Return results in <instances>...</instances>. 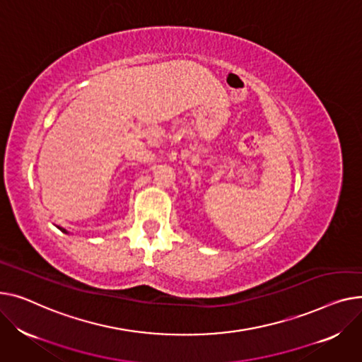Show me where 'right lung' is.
Wrapping results in <instances>:
<instances>
[{
	"label": "right lung",
	"instance_id": "obj_1",
	"mask_svg": "<svg viewBox=\"0 0 362 362\" xmlns=\"http://www.w3.org/2000/svg\"><path fill=\"white\" fill-rule=\"evenodd\" d=\"M59 229H61L62 232H66V233H67V230H66V229H62V228H59Z\"/></svg>",
	"mask_w": 362,
	"mask_h": 362
}]
</instances>
